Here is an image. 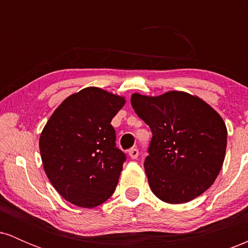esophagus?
<instances>
[{
    "label": "esophagus",
    "instance_id": "1",
    "mask_svg": "<svg viewBox=\"0 0 248 248\" xmlns=\"http://www.w3.org/2000/svg\"><path fill=\"white\" fill-rule=\"evenodd\" d=\"M128 156H129L130 158H133V160H135V158H138L139 156V150L136 149V148H132V149L128 152Z\"/></svg>",
    "mask_w": 248,
    "mask_h": 248
}]
</instances>
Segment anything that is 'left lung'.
<instances>
[{"label": "left lung", "instance_id": "obj_1", "mask_svg": "<svg viewBox=\"0 0 248 248\" xmlns=\"http://www.w3.org/2000/svg\"><path fill=\"white\" fill-rule=\"evenodd\" d=\"M130 101L153 133L143 167L154 195L183 204L205 192L226 153V124L217 110L182 91L156 96L133 93Z\"/></svg>", "mask_w": 248, "mask_h": 248}]
</instances>
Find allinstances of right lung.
<instances>
[{
  "instance_id": "1",
  "label": "right lung",
  "mask_w": 248,
  "mask_h": 248,
  "mask_svg": "<svg viewBox=\"0 0 248 248\" xmlns=\"http://www.w3.org/2000/svg\"><path fill=\"white\" fill-rule=\"evenodd\" d=\"M124 96L86 87L56 108L39 136L43 168L73 205L95 207L114 192L126 156L115 147L112 119Z\"/></svg>"
}]
</instances>
